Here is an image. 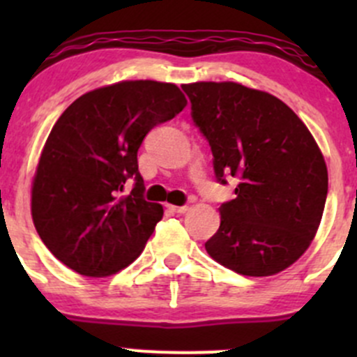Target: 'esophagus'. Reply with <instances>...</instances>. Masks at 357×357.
<instances>
[{
	"label": "esophagus",
	"mask_w": 357,
	"mask_h": 357,
	"mask_svg": "<svg viewBox=\"0 0 357 357\" xmlns=\"http://www.w3.org/2000/svg\"><path fill=\"white\" fill-rule=\"evenodd\" d=\"M169 208H171L172 212H178V214H183V212L188 211V207L186 205H167Z\"/></svg>",
	"instance_id": "obj_1"
}]
</instances>
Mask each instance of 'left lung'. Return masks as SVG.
I'll use <instances>...</instances> for the list:
<instances>
[{
  "instance_id": "1",
  "label": "left lung",
  "mask_w": 357,
  "mask_h": 357,
  "mask_svg": "<svg viewBox=\"0 0 357 357\" xmlns=\"http://www.w3.org/2000/svg\"><path fill=\"white\" fill-rule=\"evenodd\" d=\"M212 150L215 179H238L205 250L245 276H271L311 245L328 193L321 150L289 105L238 82L183 84Z\"/></svg>"
}]
</instances>
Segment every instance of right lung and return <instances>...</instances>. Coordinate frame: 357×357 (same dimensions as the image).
<instances>
[{"instance_id":"1","label":"right lung","mask_w":357,"mask_h":357,"mask_svg":"<svg viewBox=\"0 0 357 357\" xmlns=\"http://www.w3.org/2000/svg\"><path fill=\"white\" fill-rule=\"evenodd\" d=\"M186 107L171 82L122 81L79 96L53 126L32 181L36 231L67 268L110 276L131 264L162 219L146 202L138 150ZM135 181L126 196L125 183Z\"/></svg>"}]
</instances>
